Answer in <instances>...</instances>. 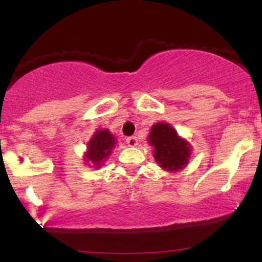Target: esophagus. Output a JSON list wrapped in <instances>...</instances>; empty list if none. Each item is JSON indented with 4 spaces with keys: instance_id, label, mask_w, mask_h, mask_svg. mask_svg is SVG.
Returning a JSON list of instances; mask_svg holds the SVG:
<instances>
[{
    "instance_id": "1",
    "label": "esophagus",
    "mask_w": 262,
    "mask_h": 262,
    "mask_svg": "<svg viewBox=\"0 0 262 262\" xmlns=\"http://www.w3.org/2000/svg\"><path fill=\"white\" fill-rule=\"evenodd\" d=\"M126 143H127L128 146L134 148V146L138 145V139H137V137H135V136H134V137H128L126 139Z\"/></svg>"
}]
</instances>
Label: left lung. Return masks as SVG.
I'll use <instances>...</instances> for the list:
<instances>
[{
  "mask_svg": "<svg viewBox=\"0 0 262 262\" xmlns=\"http://www.w3.org/2000/svg\"><path fill=\"white\" fill-rule=\"evenodd\" d=\"M148 143L154 148V159L163 170L177 173L189 163L192 146L178 135L170 124L163 121L154 124L150 128Z\"/></svg>",
  "mask_w": 262,
  "mask_h": 262,
  "instance_id": "left-lung-1",
  "label": "left lung"
}]
</instances>
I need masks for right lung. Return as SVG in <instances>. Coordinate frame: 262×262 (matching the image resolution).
I'll list each match as a JSON object with an SVG mask.
<instances>
[{
  "instance_id": "right-lung-1",
  "label": "right lung",
  "mask_w": 262,
  "mask_h": 262,
  "mask_svg": "<svg viewBox=\"0 0 262 262\" xmlns=\"http://www.w3.org/2000/svg\"><path fill=\"white\" fill-rule=\"evenodd\" d=\"M117 138L107 128L96 130L87 143V150L84 151L83 161L88 167L99 169L116 148Z\"/></svg>"
}]
</instances>
